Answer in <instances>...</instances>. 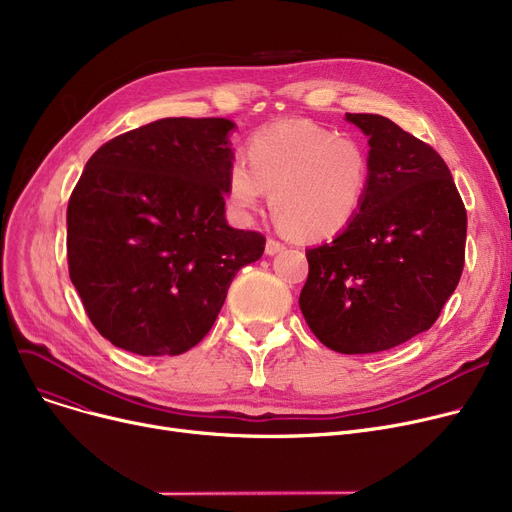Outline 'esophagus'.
<instances>
[{"label":"esophagus","mask_w":512,"mask_h":512,"mask_svg":"<svg viewBox=\"0 0 512 512\" xmlns=\"http://www.w3.org/2000/svg\"><path fill=\"white\" fill-rule=\"evenodd\" d=\"M284 249V242H280V240H276V238H267V242H265V253L267 255H276V253H280Z\"/></svg>","instance_id":"34e87169"}]
</instances>
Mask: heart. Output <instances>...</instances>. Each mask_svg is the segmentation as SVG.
<instances>
[{"instance_id": "obj_1", "label": "heart", "mask_w": 512, "mask_h": 512, "mask_svg": "<svg viewBox=\"0 0 512 512\" xmlns=\"http://www.w3.org/2000/svg\"><path fill=\"white\" fill-rule=\"evenodd\" d=\"M247 165L234 159L226 174V197L240 218L259 207L263 191L278 224L303 240L342 232L359 213L369 188L363 147L303 118H288L253 132Z\"/></svg>"}]
</instances>
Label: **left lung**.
Returning <instances> with one entry per match:
<instances>
[{
  "label": "left lung",
  "mask_w": 512,
  "mask_h": 512,
  "mask_svg": "<svg viewBox=\"0 0 512 512\" xmlns=\"http://www.w3.org/2000/svg\"><path fill=\"white\" fill-rule=\"evenodd\" d=\"M369 137V188L332 242L307 249L299 307L344 355L394 348L436 324L461 280L467 211L444 159L392 120L346 114Z\"/></svg>",
  "instance_id": "1"
}]
</instances>
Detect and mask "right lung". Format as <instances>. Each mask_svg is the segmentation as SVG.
<instances>
[{
  "label": "right lung",
  "mask_w": 512,
  "mask_h": 512,
  "mask_svg": "<svg viewBox=\"0 0 512 512\" xmlns=\"http://www.w3.org/2000/svg\"><path fill=\"white\" fill-rule=\"evenodd\" d=\"M226 118H164L101 145L68 201V272L97 332L143 357L199 344L265 236L226 222Z\"/></svg>",
  "instance_id": "obj_1"
}]
</instances>
